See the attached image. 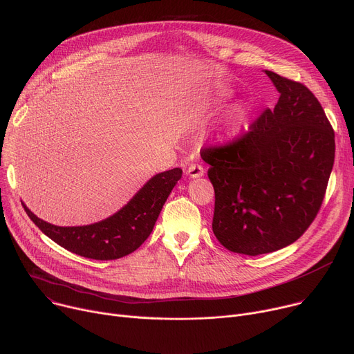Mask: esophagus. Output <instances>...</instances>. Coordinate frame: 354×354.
I'll return each instance as SVG.
<instances>
[{
  "label": "esophagus",
  "instance_id": "1",
  "mask_svg": "<svg viewBox=\"0 0 354 354\" xmlns=\"http://www.w3.org/2000/svg\"><path fill=\"white\" fill-rule=\"evenodd\" d=\"M185 174H187L189 178L203 177V176H204V167H203L201 165H192V166H189V167L187 169Z\"/></svg>",
  "mask_w": 354,
  "mask_h": 354
}]
</instances>
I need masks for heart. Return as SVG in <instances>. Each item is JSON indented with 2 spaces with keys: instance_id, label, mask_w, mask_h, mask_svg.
Here are the masks:
<instances>
[{
  "instance_id": "heart-1",
  "label": "heart",
  "mask_w": 354,
  "mask_h": 354,
  "mask_svg": "<svg viewBox=\"0 0 354 354\" xmlns=\"http://www.w3.org/2000/svg\"><path fill=\"white\" fill-rule=\"evenodd\" d=\"M232 96V91L230 88H216L203 99H200L192 111V122L194 124H205L208 123L214 116L218 115L223 109L227 106ZM252 112V106L248 100H241L232 104L223 120L220 139L221 142L227 143L242 133V130L247 127L250 116Z\"/></svg>"
}]
</instances>
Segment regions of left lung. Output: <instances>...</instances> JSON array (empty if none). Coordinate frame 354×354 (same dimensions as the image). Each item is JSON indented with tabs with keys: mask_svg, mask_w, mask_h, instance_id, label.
I'll return each instance as SVG.
<instances>
[{
	"mask_svg": "<svg viewBox=\"0 0 354 354\" xmlns=\"http://www.w3.org/2000/svg\"><path fill=\"white\" fill-rule=\"evenodd\" d=\"M265 73L279 92L275 107L241 139L201 151L215 192L214 235L251 257L282 250L309 228L335 162V131L315 95Z\"/></svg>",
	"mask_w": 354,
	"mask_h": 354,
	"instance_id": "obj_1",
	"label": "left lung"
}]
</instances>
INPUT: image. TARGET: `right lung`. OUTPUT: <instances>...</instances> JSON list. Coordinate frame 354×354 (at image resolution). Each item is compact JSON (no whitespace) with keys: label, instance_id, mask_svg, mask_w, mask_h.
Instances as JSON below:
<instances>
[{"label":"right lung","instance_id":"right-lung-1","mask_svg":"<svg viewBox=\"0 0 354 354\" xmlns=\"http://www.w3.org/2000/svg\"><path fill=\"white\" fill-rule=\"evenodd\" d=\"M181 174V169H173L153 176L118 212L89 225H53L38 218L24 203L22 205L34 224L62 248L97 261L119 259L138 250L149 238Z\"/></svg>","mask_w":354,"mask_h":354}]
</instances>
